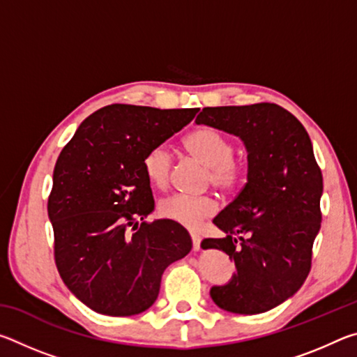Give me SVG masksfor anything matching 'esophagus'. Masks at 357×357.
I'll list each match as a JSON object with an SVG mask.
<instances>
[{"mask_svg": "<svg viewBox=\"0 0 357 357\" xmlns=\"http://www.w3.org/2000/svg\"><path fill=\"white\" fill-rule=\"evenodd\" d=\"M190 236H192V245H193V250H195V252H197V250H200V243H202V238L198 236L197 233H192Z\"/></svg>", "mask_w": 357, "mask_h": 357, "instance_id": "1", "label": "esophagus"}]
</instances>
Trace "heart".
Here are the masks:
<instances>
[{
    "label": "heart",
    "mask_w": 357,
    "mask_h": 357,
    "mask_svg": "<svg viewBox=\"0 0 357 357\" xmlns=\"http://www.w3.org/2000/svg\"><path fill=\"white\" fill-rule=\"evenodd\" d=\"M185 148L209 168V183L215 189L229 192L243 183L244 167L234 159V143L231 138L213 128H200L185 138ZM143 170L155 187L170 183L172 154L165 144L151 148L143 157ZM215 202L209 197L172 195L162 200L159 213L165 219L176 222L187 228H197L208 217L215 213Z\"/></svg>",
    "instance_id": "obj_1"
}]
</instances>
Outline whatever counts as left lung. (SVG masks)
I'll return each mask as SVG.
<instances>
[{
	"label": "left lung",
	"mask_w": 357,
	"mask_h": 357,
	"mask_svg": "<svg viewBox=\"0 0 357 357\" xmlns=\"http://www.w3.org/2000/svg\"><path fill=\"white\" fill-rule=\"evenodd\" d=\"M195 123L239 137L249 162L244 189L213 220L227 236L202 243L236 266L227 285L211 288V298L241 315L268 312L291 298L310 273L323 193L310 137L298 118L269 102L206 107Z\"/></svg>",
	"instance_id": "left-lung-1"
}]
</instances>
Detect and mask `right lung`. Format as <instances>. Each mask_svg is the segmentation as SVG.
<instances>
[{
	"label": "right lung",
	"instance_id": "1",
	"mask_svg": "<svg viewBox=\"0 0 357 357\" xmlns=\"http://www.w3.org/2000/svg\"><path fill=\"white\" fill-rule=\"evenodd\" d=\"M198 108L113 104L94 112L63 148L48 197L55 263L66 287L110 317L142 313L164 271L192 249L187 229L154 211L143 157L195 118Z\"/></svg>",
	"mask_w": 357,
	"mask_h": 357
}]
</instances>
